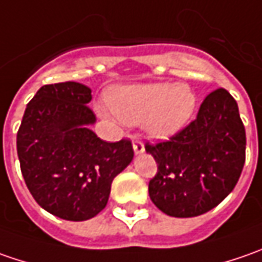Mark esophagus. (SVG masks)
Masks as SVG:
<instances>
[{"mask_svg": "<svg viewBox=\"0 0 262 262\" xmlns=\"http://www.w3.org/2000/svg\"><path fill=\"white\" fill-rule=\"evenodd\" d=\"M133 148H134V153H136L137 156L138 155H143L144 153V143L140 141L138 138H134L133 140Z\"/></svg>", "mask_w": 262, "mask_h": 262, "instance_id": "34e87169", "label": "esophagus"}]
</instances>
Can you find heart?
Instances as JSON below:
<instances>
[{
	"label": "heart",
	"instance_id": "obj_1",
	"mask_svg": "<svg viewBox=\"0 0 262 262\" xmlns=\"http://www.w3.org/2000/svg\"><path fill=\"white\" fill-rule=\"evenodd\" d=\"M111 109L99 107V114L112 122L137 125L159 140L175 136L189 122L196 106V96L188 84L146 83L119 87L107 96Z\"/></svg>",
	"mask_w": 262,
	"mask_h": 262
}]
</instances>
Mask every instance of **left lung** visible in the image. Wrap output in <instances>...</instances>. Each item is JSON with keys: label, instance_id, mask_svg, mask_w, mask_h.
Returning <instances> with one entry per match:
<instances>
[{"label": "left lung", "instance_id": "left-lung-1", "mask_svg": "<svg viewBox=\"0 0 262 262\" xmlns=\"http://www.w3.org/2000/svg\"><path fill=\"white\" fill-rule=\"evenodd\" d=\"M247 136L236 100L225 89L207 96L195 121L146 151L157 175L148 184L153 204L172 217H195L219 206L236 185Z\"/></svg>", "mask_w": 262, "mask_h": 262}]
</instances>
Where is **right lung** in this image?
I'll return each mask as SVG.
<instances>
[{
  "instance_id": "add662e5",
  "label": "right lung",
  "mask_w": 262,
  "mask_h": 262,
  "mask_svg": "<svg viewBox=\"0 0 262 262\" xmlns=\"http://www.w3.org/2000/svg\"><path fill=\"white\" fill-rule=\"evenodd\" d=\"M92 90L76 81L42 86L17 133L21 173L36 203L54 216L83 222L107 204L111 184L134 157L131 141L106 143L92 131Z\"/></svg>"
}]
</instances>
